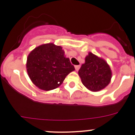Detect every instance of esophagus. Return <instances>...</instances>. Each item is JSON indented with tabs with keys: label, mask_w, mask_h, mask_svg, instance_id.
Wrapping results in <instances>:
<instances>
[{
	"label": "esophagus",
	"mask_w": 135,
	"mask_h": 135,
	"mask_svg": "<svg viewBox=\"0 0 135 135\" xmlns=\"http://www.w3.org/2000/svg\"><path fill=\"white\" fill-rule=\"evenodd\" d=\"M80 65H75V69H76V71H78V70L80 69Z\"/></svg>",
	"instance_id": "1"
}]
</instances>
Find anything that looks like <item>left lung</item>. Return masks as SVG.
Wrapping results in <instances>:
<instances>
[{"label": "left lung", "instance_id": "8db88e82", "mask_svg": "<svg viewBox=\"0 0 135 135\" xmlns=\"http://www.w3.org/2000/svg\"><path fill=\"white\" fill-rule=\"evenodd\" d=\"M82 84L92 91L104 89L110 82L112 71L105 60L89 53L78 71Z\"/></svg>", "mask_w": 135, "mask_h": 135}]
</instances>
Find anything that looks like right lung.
Wrapping results in <instances>:
<instances>
[{"mask_svg":"<svg viewBox=\"0 0 135 135\" xmlns=\"http://www.w3.org/2000/svg\"><path fill=\"white\" fill-rule=\"evenodd\" d=\"M26 68L32 82L45 90L59 86L65 77L75 70L70 59L64 57L61 47L53 43L34 49L27 57Z\"/></svg>","mask_w":135,"mask_h":135,"instance_id":"right-lung-1","label":"right lung"}]
</instances>
